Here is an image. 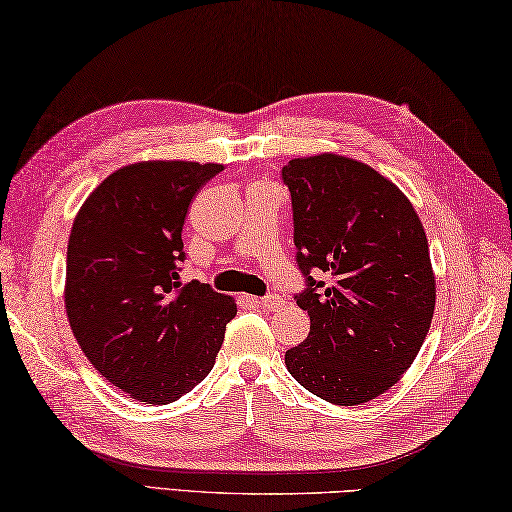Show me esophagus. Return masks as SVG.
<instances>
[{"label":"esophagus","mask_w":512,"mask_h":512,"mask_svg":"<svg viewBox=\"0 0 512 512\" xmlns=\"http://www.w3.org/2000/svg\"><path fill=\"white\" fill-rule=\"evenodd\" d=\"M252 301L260 307H265V310H278V307L283 305V298L276 296V294H269V296H263V298H252Z\"/></svg>","instance_id":"obj_1"}]
</instances>
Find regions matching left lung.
<instances>
[{
  "instance_id": "8db88e82",
  "label": "left lung",
  "mask_w": 512,
  "mask_h": 512,
  "mask_svg": "<svg viewBox=\"0 0 512 512\" xmlns=\"http://www.w3.org/2000/svg\"><path fill=\"white\" fill-rule=\"evenodd\" d=\"M310 316L287 372L336 406H361L410 368L435 314L428 238L412 202L359 160L321 153L283 167ZM312 268L328 274L314 282Z\"/></svg>"
}]
</instances>
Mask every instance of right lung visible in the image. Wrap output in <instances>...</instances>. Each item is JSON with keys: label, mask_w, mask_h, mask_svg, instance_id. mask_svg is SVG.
<instances>
[{"label": "right lung", "mask_w": 512, "mask_h": 512, "mask_svg": "<svg viewBox=\"0 0 512 512\" xmlns=\"http://www.w3.org/2000/svg\"><path fill=\"white\" fill-rule=\"evenodd\" d=\"M223 165L151 160L102 180L77 211L64 303L86 359L131 399L167 406L216 363L236 303L180 283L191 200Z\"/></svg>", "instance_id": "right-lung-1"}]
</instances>
